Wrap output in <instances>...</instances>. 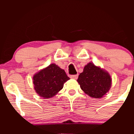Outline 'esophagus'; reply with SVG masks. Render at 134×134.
<instances>
[{
  "label": "esophagus",
  "instance_id": "obj_1",
  "mask_svg": "<svg viewBox=\"0 0 134 134\" xmlns=\"http://www.w3.org/2000/svg\"><path fill=\"white\" fill-rule=\"evenodd\" d=\"M70 78L73 79H77L78 78V75H72V76H70Z\"/></svg>",
  "mask_w": 134,
  "mask_h": 134
}]
</instances>
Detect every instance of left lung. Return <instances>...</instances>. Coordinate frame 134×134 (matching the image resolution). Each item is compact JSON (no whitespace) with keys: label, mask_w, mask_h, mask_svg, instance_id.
<instances>
[{"label":"left lung","mask_w":134,"mask_h":134,"mask_svg":"<svg viewBox=\"0 0 134 134\" xmlns=\"http://www.w3.org/2000/svg\"><path fill=\"white\" fill-rule=\"evenodd\" d=\"M77 81L81 90L94 98H102L111 86V78L108 72L91 62L85 65Z\"/></svg>","instance_id":"1"}]
</instances>
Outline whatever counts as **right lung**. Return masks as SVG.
Here are the masks:
<instances>
[{"label":"right lung","instance_id":"right-lung-1","mask_svg":"<svg viewBox=\"0 0 134 134\" xmlns=\"http://www.w3.org/2000/svg\"><path fill=\"white\" fill-rule=\"evenodd\" d=\"M36 93L44 99L56 95L70 78L58 65L52 64L35 74L33 77Z\"/></svg>","mask_w":134,"mask_h":134}]
</instances>
